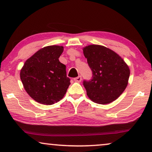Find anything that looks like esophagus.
Segmentation results:
<instances>
[{
	"instance_id": "esophagus-1",
	"label": "esophagus",
	"mask_w": 152,
	"mask_h": 152,
	"mask_svg": "<svg viewBox=\"0 0 152 152\" xmlns=\"http://www.w3.org/2000/svg\"><path fill=\"white\" fill-rule=\"evenodd\" d=\"M74 80H75V82H80L81 81H82V77L81 76L77 77L74 79Z\"/></svg>"
}]
</instances>
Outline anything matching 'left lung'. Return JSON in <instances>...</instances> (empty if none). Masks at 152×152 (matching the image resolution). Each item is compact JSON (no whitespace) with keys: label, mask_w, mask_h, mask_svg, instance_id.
Masks as SVG:
<instances>
[{"label":"left lung","mask_w":152,"mask_h":152,"mask_svg":"<svg viewBox=\"0 0 152 152\" xmlns=\"http://www.w3.org/2000/svg\"><path fill=\"white\" fill-rule=\"evenodd\" d=\"M83 52L93 73L91 80L83 82L88 97L101 104L115 100L128 84L127 64L117 53L102 45H88Z\"/></svg>","instance_id":"obj_1"}]
</instances>
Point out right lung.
Instances as JSON below:
<instances>
[{
	"label": "right lung",
	"mask_w": 152,
	"mask_h": 152,
	"mask_svg": "<svg viewBox=\"0 0 152 152\" xmlns=\"http://www.w3.org/2000/svg\"><path fill=\"white\" fill-rule=\"evenodd\" d=\"M63 51L59 45L43 48L27 59L20 70L25 90L37 102L53 104L66 94L70 80L66 66L59 60Z\"/></svg>",
	"instance_id": "add662e5"
}]
</instances>
